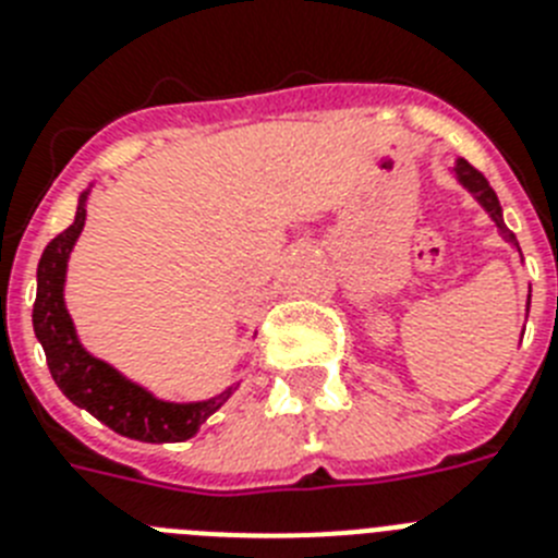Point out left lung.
<instances>
[{
  "mask_svg": "<svg viewBox=\"0 0 558 558\" xmlns=\"http://www.w3.org/2000/svg\"><path fill=\"white\" fill-rule=\"evenodd\" d=\"M453 172H457V178H460V181L468 186V190L474 192L476 201H480L482 207L488 209V215H490V218H494L496 229H499V232H502V235L508 238V241L517 243V238H513V232H510V229L505 227V221H502V207H499V198H496L494 186L488 184V178L482 175V172L476 170V167H471V163H468L465 158H457V170H453Z\"/></svg>",
  "mask_w": 558,
  "mask_h": 558,
  "instance_id": "obj_1",
  "label": "left lung"
}]
</instances>
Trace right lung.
<instances>
[{
    "label": "right lung",
    "mask_w": 558,
    "mask_h": 558,
    "mask_svg": "<svg viewBox=\"0 0 558 558\" xmlns=\"http://www.w3.org/2000/svg\"><path fill=\"white\" fill-rule=\"evenodd\" d=\"M84 201L78 198L76 221L45 246L36 269V303H33V331L39 337L48 368L56 386L62 388L70 402L87 409L96 420L112 428L121 437L142 439V442H181L190 439L207 416L221 409L238 386L227 388L223 395L207 402H163L124 380L116 368L96 360L78 343L73 320L64 308V269L68 255L84 227Z\"/></svg>",
    "instance_id": "add662e5"
}]
</instances>
